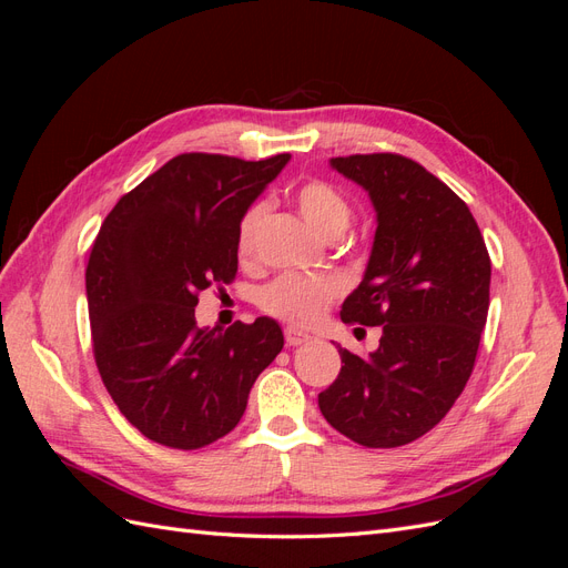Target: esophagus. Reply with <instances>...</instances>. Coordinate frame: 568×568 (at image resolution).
<instances>
[{
	"instance_id": "34e87169",
	"label": "esophagus",
	"mask_w": 568,
	"mask_h": 568,
	"mask_svg": "<svg viewBox=\"0 0 568 568\" xmlns=\"http://www.w3.org/2000/svg\"><path fill=\"white\" fill-rule=\"evenodd\" d=\"M284 341H286V346H301V343L311 341V336H307L301 329H294V326H286V329H284Z\"/></svg>"
}]
</instances>
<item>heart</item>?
Masks as SVG:
<instances>
[{
	"mask_svg": "<svg viewBox=\"0 0 568 568\" xmlns=\"http://www.w3.org/2000/svg\"><path fill=\"white\" fill-rule=\"evenodd\" d=\"M296 205L303 220L317 234L332 239L338 236L351 222V205L338 189L324 180H307L296 189ZM267 213V201H253L239 217L236 225V253L244 263L253 261L257 232ZM343 294V284L332 274H282L270 282L257 305L272 317L291 324H315L329 305Z\"/></svg>",
	"mask_w": 568,
	"mask_h": 568,
	"instance_id": "b5f03b06",
	"label": "heart"
}]
</instances>
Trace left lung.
Returning <instances> with one entry per match:
<instances>
[{"label":"left lung","mask_w":568,"mask_h":568,"mask_svg":"<svg viewBox=\"0 0 568 568\" xmlns=\"http://www.w3.org/2000/svg\"><path fill=\"white\" fill-rule=\"evenodd\" d=\"M332 165L367 189L379 220L365 280L341 320L382 326V338L369 357L338 346L341 372L317 400L353 443L400 448L432 432L469 382L490 255L469 205L417 161L353 153Z\"/></svg>","instance_id":"1"}]
</instances>
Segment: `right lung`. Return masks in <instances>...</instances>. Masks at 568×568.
<instances>
[{"label": "right lung", "instance_id": "right-lung-1", "mask_svg": "<svg viewBox=\"0 0 568 568\" xmlns=\"http://www.w3.org/2000/svg\"><path fill=\"white\" fill-rule=\"evenodd\" d=\"M286 161L180 153L101 222L84 272L94 363L120 415L165 448L227 436L284 346L270 317L215 334L194 307L201 291L234 282L239 217Z\"/></svg>", "mask_w": 568, "mask_h": 568}]
</instances>
